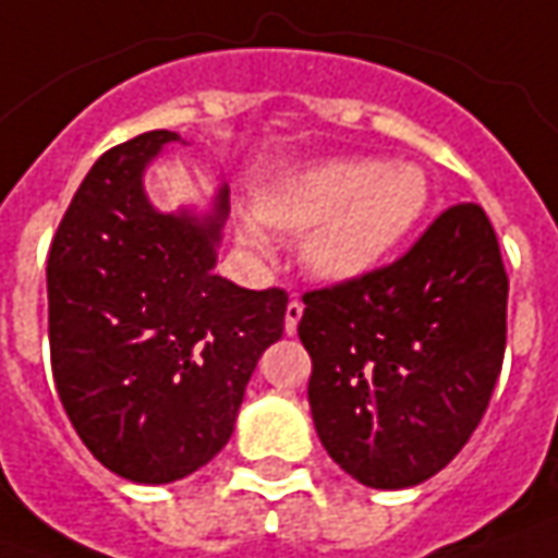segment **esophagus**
<instances>
[{"instance_id":"1","label":"esophagus","mask_w":558,"mask_h":558,"mask_svg":"<svg viewBox=\"0 0 558 558\" xmlns=\"http://www.w3.org/2000/svg\"><path fill=\"white\" fill-rule=\"evenodd\" d=\"M299 319H302V302H295V299H292L290 305H287V314H283V332L295 335V329H299Z\"/></svg>"}]
</instances>
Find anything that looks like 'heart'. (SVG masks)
<instances>
[{
	"instance_id": "obj_1",
	"label": "heart",
	"mask_w": 558,
	"mask_h": 558,
	"mask_svg": "<svg viewBox=\"0 0 558 558\" xmlns=\"http://www.w3.org/2000/svg\"><path fill=\"white\" fill-rule=\"evenodd\" d=\"M432 198L420 166L329 159L271 186L239 226L244 251H271L263 223L307 232L302 263L323 280H356L377 268L423 220Z\"/></svg>"
}]
</instances>
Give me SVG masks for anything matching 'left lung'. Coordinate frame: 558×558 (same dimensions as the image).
<instances>
[{"instance_id":"left-lung-1","label":"left lung","mask_w":558,"mask_h":558,"mask_svg":"<svg viewBox=\"0 0 558 558\" xmlns=\"http://www.w3.org/2000/svg\"><path fill=\"white\" fill-rule=\"evenodd\" d=\"M508 335V275L481 205H453L399 263L305 292L311 416L372 489L435 477L481 423Z\"/></svg>"}]
</instances>
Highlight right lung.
Returning a JSON list of instances; mask_svg holds the SVG:
<instances>
[{
  "mask_svg": "<svg viewBox=\"0 0 558 558\" xmlns=\"http://www.w3.org/2000/svg\"><path fill=\"white\" fill-rule=\"evenodd\" d=\"M174 142L178 132L154 130L96 159L48 256L62 408L105 469L147 486L181 481L223 450L287 314L283 290L214 275L229 186L205 211L150 202L144 174Z\"/></svg>",
  "mask_w": 558,
  "mask_h": 558,
  "instance_id": "right-lung-1",
  "label": "right lung"
}]
</instances>
